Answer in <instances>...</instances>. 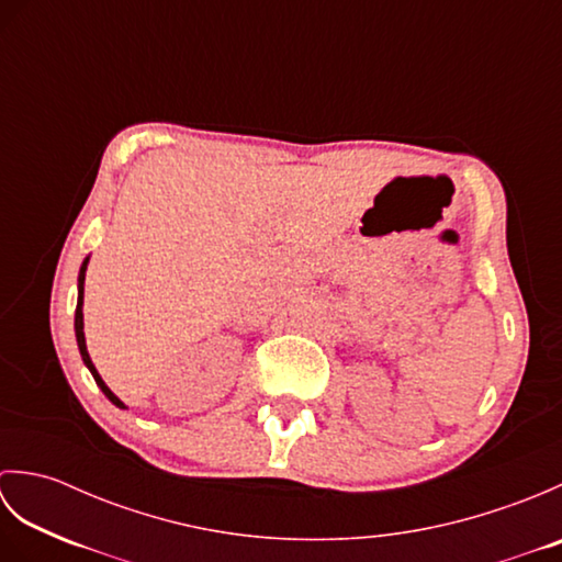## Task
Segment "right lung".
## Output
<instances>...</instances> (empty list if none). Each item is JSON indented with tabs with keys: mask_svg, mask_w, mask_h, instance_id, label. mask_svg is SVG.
<instances>
[{
	"mask_svg": "<svg viewBox=\"0 0 562 562\" xmlns=\"http://www.w3.org/2000/svg\"><path fill=\"white\" fill-rule=\"evenodd\" d=\"M87 266H89V258L81 262V268H79V296H77V312H75V333H77V345H79V352H81V360H83V364L89 367V372L93 374V379H97V384H99V389L105 393V398H109L113 405H117V408H125V403L115 396V393L105 386V381L101 379V374L97 372V367H93V362H91V357H89V350H87V338H83V312H81V306H83V278H87Z\"/></svg>",
	"mask_w": 562,
	"mask_h": 562,
	"instance_id": "right-lung-1",
	"label": "right lung"
}]
</instances>
